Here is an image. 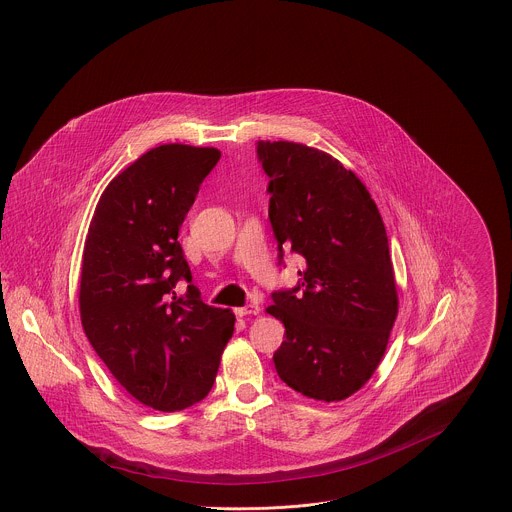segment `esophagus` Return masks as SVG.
Segmentation results:
<instances>
[{
    "instance_id": "obj_1",
    "label": "esophagus",
    "mask_w": 512,
    "mask_h": 512,
    "mask_svg": "<svg viewBox=\"0 0 512 512\" xmlns=\"http://www.w3.org/2000/svg\"><path fill=\"white\" fill-rule=\"evenodd\" d=\"M259 312H261V307L255 305V303L245 305V307L235 308V314H237V316H253V314H259Z\"/></svg>"
}]
</instances>
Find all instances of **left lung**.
I'll return each mask as SVG.
<instances>
[{"instance_id":"1","label":"left lung","mask_w":512,"mask_h":512,"mask_svg":"<svg viewBox=\"0 0 512 512\" xmlns=\"http://www.w3.org/2000/svg\"><path fill=\"white\" fill-rule=\"evenodd\" d=\"M269 176V219L283 247L305 257L295 289L275 291L269 314L285 324L273 354L295 392L340 402L376 372L398 316V291L382 215L358 176L297 142H257Z\"/></svg>"}]
</instances>
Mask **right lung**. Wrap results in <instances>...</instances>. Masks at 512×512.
<instances>
[{"label":"right lung","instance_id":"obj_1","mask_svg":"<svg viewBox=\"0 0 512 512\" xmlns=\"http://www.w3.org/2000/svg\"><path fill=\"white\" fill-rule=\"evenodd\" d=\"M219 158L188 144L148 150L106 186L85 241V334L116 382L158 411L204 400L233 334L235 314L205 305L178 241Z\"/></svg>","mask_w":512,"mask_h":512}]
</instances>
